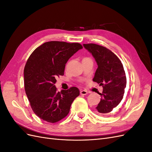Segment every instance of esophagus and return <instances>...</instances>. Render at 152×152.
Instances as JSON below:
<instances>
[{"instance_id": "34e87169", "label": "esophagus", "mask_w": 152, "mask_h": 152, "mask_svg": "<svg viewBox=\"0 0 152 152\" xmlns=\"http://www.w3.org/2000/svg\"><path fill=\"white\" fill-rule=\"evenodd\" d=\"M80 93L81 95H86L87 94H88V92H87V91H85V90H81Z\"/></svg>"}]
</instances>
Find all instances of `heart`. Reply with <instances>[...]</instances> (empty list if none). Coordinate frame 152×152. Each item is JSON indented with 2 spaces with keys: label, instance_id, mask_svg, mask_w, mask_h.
Wrapping results in <instances>:
<instances>
[{
  "label": "heart",
  "instance_id": "obj_1",
  "mask_svg": "<svg viewBox=\"0 0 152 152\" xmlns=\"http://www.w3.org/2000/svg\"><path fill=\"white\" fill-rule=\"evenodd\" d=\"M84 59H86V58H84Z\"/></svg>",
  "mask_w": 152,
  "mask_h": 152
}]
</instances>
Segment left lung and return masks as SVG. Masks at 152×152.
I'll return each mask as SVG.
<instances>
[{"mask_svg":"<svg viewBox=\"0 0 152 152\" xmlns=\"http://www.w3.org/2000/svg\"><path fill=\"white\" fill-rule=\"evenodd\" d=\"M83 45L93 55L98 65L93 80L103 87L96 112L100 115L110 116L115 112L126 87L127 79L123 65L116 55L107 48L95 44Z\"/></svg>","mask_w":152,"mask_h":152,"instance_id":"1","label":"left lung"}]
</instances>
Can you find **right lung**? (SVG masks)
Segmentation results:
<instances>
[{
	"instance_id": "1",
	"label": "right lung",
	"mask_w": 152,
	"mask_h": 152,
	"mask_svg": "<svg viewBox=\"0 0 152 152\" xmlns=\"http://www.w3.org/2000/svg\"><path fill=\"white\" fill-rule=\"evenodd\" d=\"M82 48L79 43L50 41L29 57L24 69L25 93L34 112L42 120L55 123L65 118L80 94L76 87L57 92L54 84L56 77L64 75L68 59Z\"/></svg>"
}]
</instances>
